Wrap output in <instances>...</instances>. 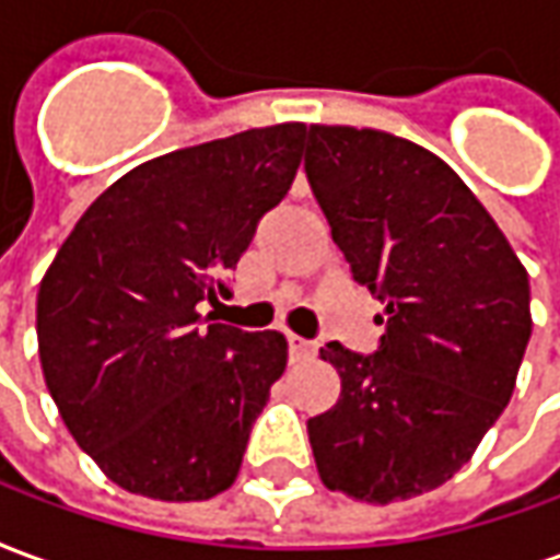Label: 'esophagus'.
<instances>
[{
	"mask_svg": "<svg viewBox=\"0 0 560 560\" xmlns=\"http://www.w3.org/2000/svg\"><path fill=\"white\" fill-rule=\"evenodd\" d=\"M288 353H291V363H300V360H305V357H312V353H315V345L300 339V336H288Z\"/></svg>",
	"mask_w": 560,
	"mask_h": 560,
	"instance_id": "esophagus-1",
	"label": "esophagus"
}]
</instances>
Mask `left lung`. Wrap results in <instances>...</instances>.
I'll return each mask as SVG.
<instances>
[{"label": "left lung", "mask_w": 560, "mask_h": 560, "mask_svg": "<svg viewBox=\"0 0 560 560\" xmlns=\"http://www.w3.org/2000/svg\"><path fill=\"white\" fill-rule=\"evenodd\" d=\"M305 176L387 327L369 357L320 348L341 393L308 420L317 474L365 504L408 501L450 480L513 396L528 272L458 173L411 140L312 126Z\"/></svg>", "instance_id": "1"}]
</instances>
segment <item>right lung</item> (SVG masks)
<instances>
[{"instance_id": "add662e5", "label": "right lung", "mask_w": 560, "mask_h": 560, "mask_svg": "<svg viewBox=\"0 0 560 560\" xmlns=\"http://www.w3.org/2000/svg\"><path fill=\"white\" fill-rule=\"evenodd\" d=\"M303 140V122H281L143 161L44 272V381L80 450L126 492L207 501L236 480L288 341L203 328L197 305L231 296L224 276L288 195Z\"/></svg>"}]
</instances>
